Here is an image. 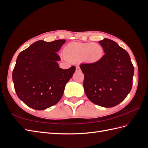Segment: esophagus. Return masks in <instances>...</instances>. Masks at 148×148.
<instances>
[{"label":"esophagus","mask_w":148,"mask_h":148,"mask_svg":"<svg viewBox=\"0 0 148 148\" xmlns=\"http://www.w3.org/2000/svg\"><path fill=\"white\" fill-rule=\"evenodd\" d=\"M76 71H81V69H80V68H79L78 66L76 67Z\"/></svg>","instance_id":"obj_1"}]
</instances>
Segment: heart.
Returning a JSON list of instances; mask_svg holds the SVG:
<instances>
[{"instance_id": "b5f03b06", "label": "heart", "mask_w": 148, "mask_h": 148, "mask_svg": "<svg viewBox=\"0 0 148 148\" xmlns=\"http://www.w3.org/2000/svg\"><path fill=\"white\" fill-rule=\"evenodd\" d=\"M64 55L71 62L83 60L88 64H95L100 61L104 56V49L97 43L73 42L64 47Z\"/></svg>"}]
</instances>
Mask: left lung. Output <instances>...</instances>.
<instances>
[{"instance_id": "1", "label": "left lung", "mask_w": 148, "mask_h": 148, "mask_svg": "<svg viewBox=\"0 0 148 148\" xmlns=\"http://www.w3.org/2000/svg\"><path fill=\"white\" fill-rule=\"evenodd\" d=\"M105 54L95 64L79 65L84 75L83 86L88 99L104 107L122 102L132 88L134 67L124 49L112 40L99 41Z\"/></svg>"}]
</instances>
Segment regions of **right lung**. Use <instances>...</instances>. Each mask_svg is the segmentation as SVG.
<instances>
[{
	"instance_id": "add662e5",
	"label": "right lung",
	"mask_w": 148,
	"mask_h": 148,
	"mask_svg": "<svg viewBox=\"0 0 148 148\" xmlns=\"http://www.w3.org/2000/svg\"><path fill=\"white\" fill-rule=\"evenodd\" d=\"M65 39L52 42L39 40L21 52L12 73L15 90L19 99L31 108L41 110L59 102L65 85L76 67L60 68L57 52Z\"/></svg>"
}]
</instances>
